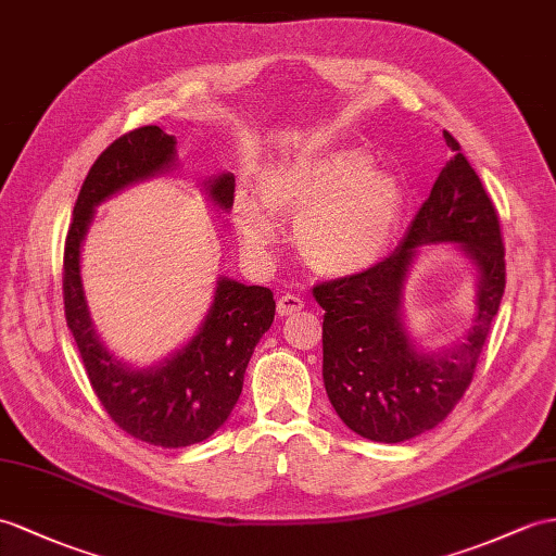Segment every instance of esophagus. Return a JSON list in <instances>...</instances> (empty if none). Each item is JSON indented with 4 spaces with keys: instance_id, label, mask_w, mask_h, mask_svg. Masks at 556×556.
<instances>
[{
    "instance_id": "obj_1",
    "label": "esophagus",
    "mask_w": 556,
    "mask_h": 556,
    "mask_svg": "<svg viewBox=\"0 0 556 556\" xmlns=\"http://www.w3.org/2000/svg\"><path fill=\"white\" fill-rule=\"evenodd\" d=\"M302 308H304V302H302V296H296V294H282L278 300V316H292Z\"/></svg>"
}]
</instances>
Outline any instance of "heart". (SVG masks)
<instances>
[{"mask_svg":"<svg viewBox=\"0 0 556 556\" xmlns=\"http://www.w3.org/2000/svg\"><path fill=\"white\" fill-rule=\"evenodd\" d=\"M262 193L240 188L236 195L248 248H274L278 214L292 216L300 219L294 242L302 260L330 278L354 276L380 260L403 207L401 181L372 167V155L358 146L282 160L264 174Z\"/></svg>","mask_w":556,"mask_h":556,"instance_id":"b5f03b06","label":"heart"}]
</instances>
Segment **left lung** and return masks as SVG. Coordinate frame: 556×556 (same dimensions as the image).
<instances>
[{
  "mask_svg": "<svg viewBox=\"0 0 556 556\" xmlns=\"http://www.w3.org/2000/svg\"><path fill=\"white\" fill-rule=\"evenodd\" d=\"M455 153L387 260L314 288L323 316V382L334 413L358 437L401 443L443 422L467 391L505 292V248L479 174ZM455 244L478 270V311L459 341L434 352L414 344L402 292L418 250Z\"/></svg>",
  "mask_w": 556,
  "mask_h": 556,
  "instance_id": "left-lung-1",
  "label": "left lung"
}]
</instances>
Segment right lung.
Returning a JSON list of instances; mask_svg holds the SVG:
<instances>
[{"label": "right lung", "mask_w": 556, "mask_h": 556, "mask_svg": "<svg viewBox=\"0 0 556 556\" xmlns=\"http://www.w3.org/2000/svg\"><path fill=\"white\" fill-rule=\"evenodd\" d=\"M176 169V139L155 125L113 141L93 162L79 188L63 254L65 320L89 382L105 413L129 437L162 448H184L210 439L242 391L248 363L276 316L274 292L219 276L212 304L195 334L165 361L137 368L103 344L83 286V245L93 210L125 188ZM222 212H231L236 176L219 172L200 184Z\"/></svg>", "instance_id": "right-lung-1"}]
</instances>
